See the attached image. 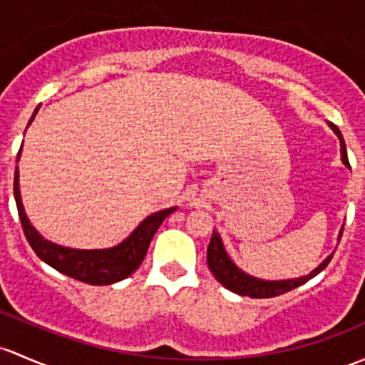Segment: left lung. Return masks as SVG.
Instances as JSON below:
<instances>
[{"label": "left lung", "mask_w": 365, "mask_h": 365, "mask_svg": "<svg viewBox=\"0 0 365 365\" xmlns=\"http://www.w3.org/2000/svg\"><path fill=\"white\" fill-rule=\"evenodd\" d=\"M329 128L336 133V136L339 138V143H341V160L346 168H350V163H348V153H346V145H344L343 140V134H341L339 129L336 128L334 124L329 122ZM341 234H343V229L339 232V240H341ZM208 255H206V262H208L210 271H212L215 278L234 294H240V295H247V297H253V299H266V297H276V295H282L289 290H294L295 287L302 285L306 283L308 279H312L313 276H317L318 273L327 267V264L331 262L332 255L327 257L317 269H313L312 273L301 276V278H294V279H260L255 278V276L247 274L245 271H241L236 264L232 262L231 257L227 255L225 252L224 243H222V237L218 236L217 231H213L212 234V240H210L208 245Z\"/></svg>", "instance_id": "obj_1"}]
</instances>
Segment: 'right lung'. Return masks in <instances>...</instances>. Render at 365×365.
<instances>
[{
	"label": "right lung",
	"mask_w": 365,
	"mask_h": 365,
	"mask_svg": "<svg viewBox=\"0 0 365 365\" xmlns=\"http://www.w3.org/2000/svg\"><path fill=\"white\" fill-rule=\"evenodd\" d=\"M38 108L34 110L29 124L33 122L34 115L38 113ZM21 152L22 147L17 153V163L19 157H21ZM14 195L15 202H17L19 218H21L26 240H28V243L31 245L34 253L43 262H47L53 269L59 271V273L78 279V282L89 283V285H112V283H117L120 279L131 276L140 267V264L143 262L148 247H150L153 234L157 232L159 225L163 224L168 215H171L176 210V206H173V208L160 210V212L148 215L134 229L131 236L125 237L117 247L105 248V250H75V248L61 247V245L43 240V236L31 225L28 215L24 212V206H22L17 168H15L14 178Z\"/></svg>",
	"instance_id": "1"
}]
</instances>
